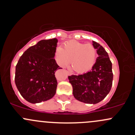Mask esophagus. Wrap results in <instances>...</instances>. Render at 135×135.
<instances>
[{
    "label": "esophagus",
    "mask_w": 135,
    "mask_h": 135,
    "mask_svg": "<svg viewBox=\"0 0 135 135\" xmlns=\"http://www.w3.org/2000/svg\"><path fill=\"white\" fill-rule=\"evenodd\" d=\"M66 72H67L68 75H71L72 74V72H70V71H68V70H66Z\"/></svg>",
    "instance_id": "1"
}]
</instances>
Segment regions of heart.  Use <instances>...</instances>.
<instances>
[{
    "label": "heart",
    "instance_id": "heart-1",
    "mask_svg": "<svg viewBox=\"0 0 135 135\" xmlns=\"http://www.w3.org/2000/svg\"><path fill=\"white\" fill-rule=\"evenodd\" d=\"M55 58L59 66L65 67L70 63L74 70L84 73L92 69L96 59V50L91 44L72 41L66 42L63 47H57Z\"/></svg>",
    "mask_w": 135,
    "mask_h": 135
}]
</instances>
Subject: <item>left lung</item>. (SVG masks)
<instances>
[{"label": "left lung", "mask_w": 135, "mask_h": 135, "mask_svg": "<svg viewBox=\"0 0 135 135\" xmlns=\"http://www.w3.org/2000/svg\"><path fill=\"white\" fill-rule=\"evenodd\" d=\"M98 57L91 70L83 74L69 76L73 95L79 102L96 104L107 96L113 85L112 63L103 47L93 41Z\"/></svg>", "instance_id": "8db88e82"}]
</instances>
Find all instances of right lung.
I'll use <instances>...</instances> for the list:
<instances>
[{
  "label": "right lung",
  "mask_w": 135,
  "mask_h": 135,
  "mask_svg": "<svg viewBox=\"0 0 135 135\" xmlns=\"http://www.w3.org/2000/svg\"><path fill=\"white\" fill-rule=\"evenodd\" d=\"M56 38L41 40L27 49L15 68V82L21 96L30 103H41L54 97L59 67L54 59Z\"/></svg>",
  "instance_id": "add662e5"
}]
</instances>
